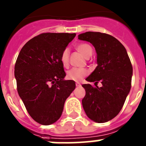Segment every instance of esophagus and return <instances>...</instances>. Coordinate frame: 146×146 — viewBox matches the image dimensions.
I'll return each instance as SVG.
<instances>
[{"label":"esophagus","instance_id":"esophagus-1","mask_svg":"<svg viewBox=\"0 0 146 146\" xmlns=\"http://www.w3.org/2000/svg\"><path fill=\"white\" fill-rule=\"evenodd\" d=\"M76 86H77V87H80L81 85V84H80V83L76 82Z\"/></svg>","mask_w":146,"mask_h":146}]
</instances>
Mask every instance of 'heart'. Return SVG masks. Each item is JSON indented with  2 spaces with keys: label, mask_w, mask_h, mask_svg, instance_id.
I'll list each match as a JSON object with an SVG mask.
<instances>
[{
  "label": "heart",
  "mask_w": 146,
  "mask_h": 146,
  "mask_svg": "<svg viewBox=\"0 0 146 146\" xmlns=\"http://www.w3.org/2000/svg\"><path fill=\"white\" fill-rule=\"evenodd\" d=\"M76 50L79 52L82 55L86 58H89L93 52V49L88 44L86 43H81L76 46ZM61 63L63 66H67L69 62V50L65 49L61 53L60 55ZM88 70L84 68H71L67 72L66 77L68 79L72 80L74 81H80L84 78L85 76L88 74Z\"/></svg>",
  "instance_id": "obj_1"
}]
</instances>
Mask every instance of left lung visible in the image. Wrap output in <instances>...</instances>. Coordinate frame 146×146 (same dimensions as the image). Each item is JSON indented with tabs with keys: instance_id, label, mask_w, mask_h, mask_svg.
I'll return each mask as SVG.
<instances>
[{
	"instance_id": "obj_1",
	"label": "left lung",
	"mask_w": 146,
	"mask_h": 146,
	"mask_svg": "<svg viewBox=\"0 0 146 146\" xmlns=\"http://www.w3.org/2000/svg\"><path fill=\"white\" fill-rule=\"evenodd\" d=\"M78 39L93 44L97 54V64L86 81L102 87L84 84L86 95L82 104L89 119L98 123L108 122L119 114L131 88L133 66L128 54L116 38L101 32H87Z\"/></svg>"
}]
</instances>
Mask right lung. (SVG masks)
<instances>
[{
	"mask_svg": "<svg viewBox=\"0 0 146 146\" xmlns=\"http://www.w3.org/2000/svg\"><path fill=\"white\" fill-rule=\"evenodd\" d=\"M76 34L43 33L24 44L14 75L20 98L32 119L43 125L56 122L67 98L76 88L66 76L60 55Z\"/></svg>",
	"mask_w": 146,
	"mask_h": 146,
	"instance_id": "add662e5",
	"label": "right lung"
}]
</instances>
